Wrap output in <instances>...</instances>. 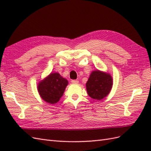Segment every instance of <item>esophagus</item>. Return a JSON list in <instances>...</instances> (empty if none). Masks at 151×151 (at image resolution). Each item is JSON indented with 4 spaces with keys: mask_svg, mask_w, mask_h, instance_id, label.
<instances>
[{
    "mask_svg": "<svg viewBox=\"0 0 151 151\" xmlns=\"http://www.w3.org/2000/svg\"><path fill=\"white\" fill-rule=\"evenodd\" d=\"M71 83H73V84H78V81H76V80H72Z\"/></svg>",
    "mask_w": 151,
    "mask_h": 151,
    "instance_id": "34e87169",
    "label": "esophagus"
}]
</instances>
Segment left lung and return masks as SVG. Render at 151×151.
Here are the masks:
<instances>
[{"instance_id": "obj_1", "label": "left lung", "mask_w": 151, "mask_h": 151, "mask_svg": "<svg viewBox=\"0 0 151 151\" xmlns=\"http://www.w3.org/2000/svg\"><path fill=\"white\" fill-rule=\"evenodd\" d=\"M112 85L113 80L110 74L97 70L89 76L86 82V90L89 97L99 101L109 94Z\"/></svg>"}]
</instances>
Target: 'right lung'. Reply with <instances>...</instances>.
Here are the masks:
<instances>
[{"label": "right lung", "instance_id": "obj_1", "mask_svg": "<svg viewBox=\"0 0 151 151\" xmlns=\"http://www.w3.org/2000/svg\"><path fill=\"white\" fill-rule=\"evenodd\" d=\"M67 84V80L63 78L59 73H52L40 82L37 90L44 101L55 104L62 97Z\"/></svg>", "mask_w": 151, "mask_h": 151}]
</instances>
